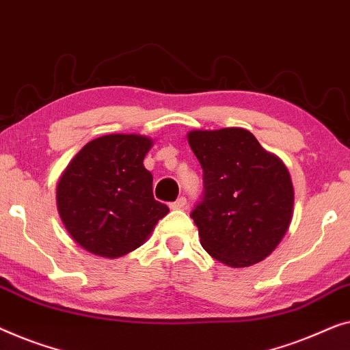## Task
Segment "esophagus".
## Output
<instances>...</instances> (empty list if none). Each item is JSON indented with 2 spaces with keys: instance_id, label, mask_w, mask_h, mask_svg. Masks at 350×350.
Here are the masks:
<instances>
[{
  "instance_id": "1",
  "label": "esophagus",
  "mask_w": 350,
  "mask_h": 350,
  "mask_svg": "<svg viewBox=\"0 0 350 350\" xmlns=\"http://www.w3.org/2000/svg\"><path fill=\"white\" fill-rule=\"evenodd\" d=\"M187 206V200L184 198V196H180V198H177L174 203L170 204L171 209H184Z\"/></svg>"
}]
</instances>
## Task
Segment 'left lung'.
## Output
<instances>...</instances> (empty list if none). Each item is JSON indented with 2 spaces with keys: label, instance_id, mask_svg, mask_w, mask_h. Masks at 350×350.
<instances>
[{
  "label": "left lung",
  "instance_id": "1",
  "mask_svg": "<svg viewBox=\"0 0 350 350\" xmlns=\"http://www.w3.org/2000/svg\"><path fill=\"white\" fill-rule=\"evenodd\" d=\"M187 141L204 173L203 201L191 213L203 249L231 268L262 262L293 217L287 166L244 128L191 130Z\"/></svg>",
  "mask_w": 350,
  "mask_h": 350
}]
</instances>
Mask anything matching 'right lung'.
<instances>
[{
	"label": "right lung",
	"mask_w": 350,
	"mask_h": 350,
	"mask_svg": "<svg viewBox=\"0 0 350 350\" xmlns=\"http://www.w3.org/2000/svg\"><path fill=\"white\" fill-rule=\"evenodd\" d=\"M154 141L106 135L87 142L57 182V209L76 243L93 255L117 258L146 243L168 206L154 200L144 157Z\"/></svg>",
	"instance_id": "1"
}]
</instances>
